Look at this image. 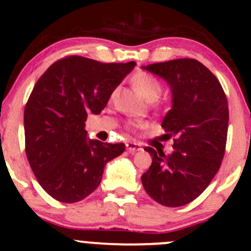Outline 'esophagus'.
I'll return each mask as SVG.
<instances>
[{"label": "esophagus", "mask_w": 251, "mask_h": 251, "mask_svg": "<svg viewBox=\"0 0 251 251\" xmlns=\"http://www.w3.org/2000/svg\"><path fill=\"white\" fill-rule=\"evenodd\" d=\"M126 148H127V151L132 154L136 153V151H142L141 144L136 143V142H127V143H126Z\"/></svg>", "instance_id": "1"}]
</instances>
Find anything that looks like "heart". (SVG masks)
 <instances>
[{"instance_id": "heart-1", "label": "heart", "mask_w": 251, "mask_h": 251, "mask_svg": "<svg viewBox=\"0 0 251 251\" xmlns=\"http://www.w3.org/2000/svg\"><path fill=\"white\" fill-rule=\"evenodd\" d=\"M132 85L141 93L142 97H144L149 102L155 100L163 91L161 83L159 82L158 78L149 74L148 72L136 73L132 76ZM113 96L114 92L110 95V98H113Z\"/></svg>"}]
</instances>
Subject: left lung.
I'll use <instances>...</instances> for the list:
<instances>
[{"label": "left lung", "instance_id": "8db88e82", "mask_svg": "<svg viewBox=\"0 0 251 251\" xmlns=\"http://www.w3.org/2000/svg\"><path fill=\"white\" fill-rule=\"evenodd\" d=\"M164 77L173 90V109L161 126L174 140V151L146 147L151 165L142 175L151 198L182 206L198 198L221 166L228 131V102L217 77L192 58L143 67Z\"/></svg>", "mask_w": 251, "mask_h": 251}]
</instances>
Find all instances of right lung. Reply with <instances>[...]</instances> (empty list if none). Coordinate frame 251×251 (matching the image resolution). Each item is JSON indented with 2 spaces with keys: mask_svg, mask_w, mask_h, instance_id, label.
I'll return each mask as SVG.
<instances>
[{
  "mask_svg": "<svg viewBox=\"0 0 251 251\" xmlns=\"http://www.w3.org/2000/svg\"><path fill=\"white\" fill-rule=\"evenodd\" d=\"M133 67L68 55L35 83L24 110L25 153L40 186L55 201L70 204L90 196L105 164L125 151L124 143L87 140L85 121L104 109Z\"/></svg>",
  "mask_w": 251,
  "mask_h": 251,
  "instance_id": "1",
  "label": "right lung"
}]
</instances>
